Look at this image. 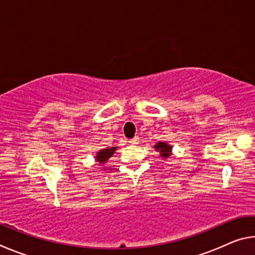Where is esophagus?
I'll return each mask as SVG.
<instances>
[{
  "label": "esophagus",
  "instance_id": "34e87169",
  "mask_svg": "<svg viewBox=\"0 0 255 255\" xmlns=\"http://www.w3.org/2000/svg\"><path fill=\"white\" fill-rule=\"evenodd\" d=\"M128 143L130 144V145H136V144H138L139 143V137H133V138H131V139H129L128 140Z\"/></svg>",
  "mask_w": 255,
  "mask_h": 255
}]
</instances>
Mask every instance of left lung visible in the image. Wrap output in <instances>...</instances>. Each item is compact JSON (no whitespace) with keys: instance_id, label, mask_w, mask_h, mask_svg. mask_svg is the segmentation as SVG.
I'll return each instance as SVG.
<instances>
[{"instance_id":"obj_1","label":"left lung","mask_w":255,"mask_h":255,"mask_svg":"<svg viewBox=\"0 0 255 255\" xmlns=\"http://www.w3.org/2000/svg\"><path fill=\"white\" fill-rule=\"evenodd\" d=\"M155 148L157 150H161V155L163 157H167L170 156V152H171V146L167 145L166 143H157V145H155Z\"/></svg>"}]
</instances>
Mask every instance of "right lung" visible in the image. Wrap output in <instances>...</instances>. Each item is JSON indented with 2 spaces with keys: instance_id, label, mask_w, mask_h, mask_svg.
I'll list each match as a JSON object with an SVG mask.
<instances>
[{
  "instance_id": "add662e5",
  "label": "right lung",
  "mask_w": 255,
  "mask_h": 255,
  "mask_svg": "<svg viewBox=\"0 0 255 255\" xmlns=\"http://www.w3.org/2000/svg\"><path fill=\"white\" fill-rule=\"evenodd\" d=\"M117 149V147H110V148H105V149H101L100 152L97 154V159L99 163H103L106 162L108 158L110 156H112V154L115 153V150Z\"/></svg>"
}]
</instances>
